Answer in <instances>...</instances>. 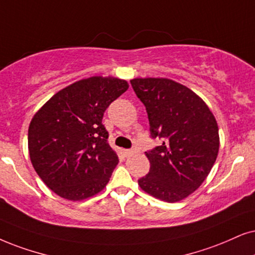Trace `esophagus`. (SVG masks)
<instances>
[{"label":"esophagus","mask_w":255,"mask_h":255,"mask_svg":"<svg viewBox=\"0 0 255 255\" xmlns=\"http://www.w3.org/2000/svg\"><path fill=\"white\" fill-rule=\"evenodd\" d=\"M135 153H137V149L136 148H134V149H126V150H124V154L126 156H131V155H134Z\"/></svg>","instance_id":"esophagus-1"}]
</instances>
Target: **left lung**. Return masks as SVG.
<instances>
[{"mask_svg":"<svg viewBox=\"0 0 255 255\" xmlns=\"http://www.w3.org/2000/svg\"><path fill=\"white\" fill-rule=\"evenodd\" d=\"M146 107L151 137L162 146L146 151L149 172L138 186L166 202L186 199L201 186L217 160L220 137L213 113L196 93L166 77L130 80Z\"/></svg>","mask_w":255,"mask_h":255,"instance_id":"obj_1","label":"left lung"}]
</instances>
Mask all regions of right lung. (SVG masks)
Masks as SVG:
<instances>
[{
  "label": "right lung",
  "instance_id": "right-lung-1",
  "mask_svg": "<svg viewBox=\"0 0 255 255\" xmlns=\"http://www.w3.org/2000/svg\"><path fill=\"white\" fill-rule=\"evenodd\" d=\"M114 76H90L53 95L31 119V165L55 194L82 201L105 189L119 159L102 125L109 105L128 89Z\"/></svg>",
  "mask_w": 255,
  "mask_h": 255
}]
</instances>
